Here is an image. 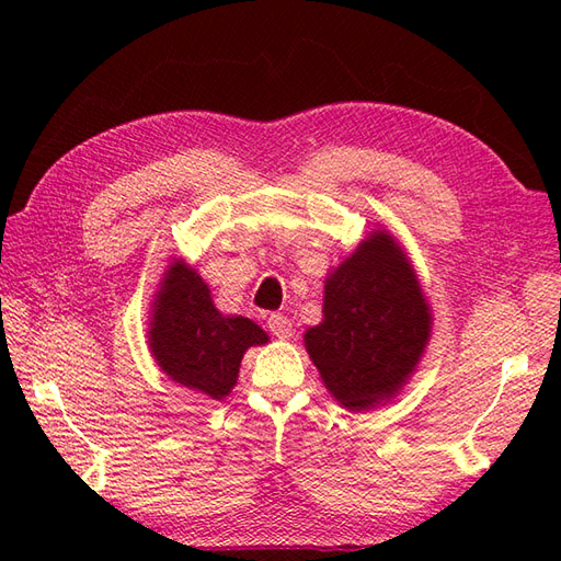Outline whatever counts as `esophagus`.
Returning <instances> with one entry per match:
<instances>
[{"label":"esophagus","instance_id":"esophagus-1","mask_svg":"<svg viewBox=\"0 0 561 561\" xmlns=\"http://www.w3.org/2000/svg\"><path fill=\"white\" fill-rule=\"evenodd\" d=\"M266 325H268L271 334H274V336H278V339H290V336H293V322H290V320H287L285 316H280V313H274V316H268V320H266Z\"/></svg>","mask_w":561,"mask_h":561}]
</instances>
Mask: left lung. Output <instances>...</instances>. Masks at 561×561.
Here are the masks:
<instances>
[{"label": "left lung", "mask_w": 561, "mask_h": 561, "mask_svg": "<svg viewBox=\"0 0 561 561\" xmlns=\"http://www.w3.org/2000/svg\"><path fill=\"white\" fill-rule=\"evenodd\" d=\"M433 311L404 248L371 231L325 278L322 320L304 332L328 393L348 412L393 400L426 353Z\"/></svg>", "instance_id": "obj_1"}]
</instances>
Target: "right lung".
I'll list each match as a JSON object with an SVG mask.
<instances>
[{
    "mask_svg": "<svg viewBox=\"0 0 561 561\" xmlns=\"http://www.w3.org/2000/svg\"><path fill=\"white\" fill-rule=\"evenodd\" d=\"M147 325V344L163 375L210 400H225L245 351L268 342L250 318L219 311L206 280L182 260L165 266Z\"/></svg>",
    "mask_w": 561,
    "mask_h": 561,
    "instance_id": "obj_1",
    "label": "right lung"
}]
</instances>
